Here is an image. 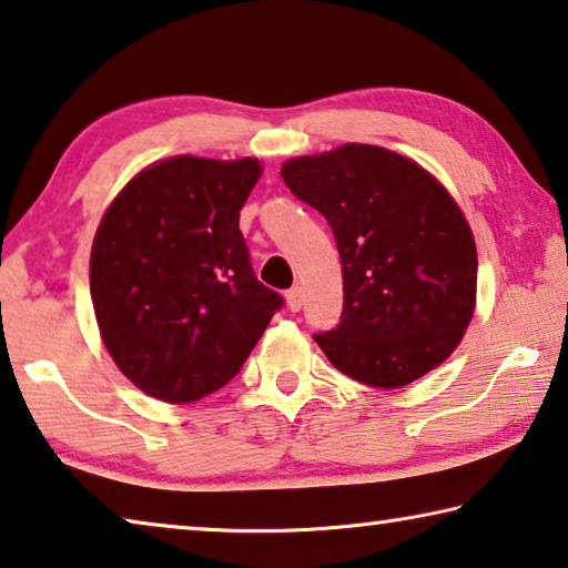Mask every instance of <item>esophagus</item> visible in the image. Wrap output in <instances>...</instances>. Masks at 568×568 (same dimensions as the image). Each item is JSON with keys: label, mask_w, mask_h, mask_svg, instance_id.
<instances>
[{"label": "esophagus", "mask_w": 568, "mask_h": 568, "mask_svg": "<svg viewBox=\"0 0 568 568\" xmlns=\"http://www.w3.org/2000/svg\"><path fill=\"white\" fill-rule=\"evenodd\" d=\"M302 304H304V292H302V286H292V290L286 292V306H290L292 312H300V310H302Z\"/></svg>", "instance_id": "34e87169"}]
</instances>
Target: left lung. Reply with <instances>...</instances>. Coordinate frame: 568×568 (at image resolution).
<instances>
[{
  "label": "left lung",
  "mask_w": 568,
  "mask_h": 568,
  "mask_svg": "<svg viewBox=\"0 0 568 568\" xmlns=\"http://www.w3.org/2000/svg\"><path fill=\"white\" fill-rule=\"evenodd\" d=\"M282 179L337 239L342 322L314 337L332 365L383 389L443 365L478 290L476 239L448 189L413 158L367 143L290 158Z\"/></svg>",
  "instance_id": "obj_1"
}]
</instances>
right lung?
<instances>
[{
    "label": "right lung",
    "mask_w": 568,
    "mask_h": 568,
    "mask_svg": "<svg viewBox=\"0 0 568 568\" xmlns=\"http://www.w3.org/2000/svg\"><path fill=\"white\" fill-rule=\"evenodd\" d=\"M262 171L258 158H163L102 213L90 254L100 339L161 403H196L234 379L282 306L239 231Z\"/></svg>",
    "instance_id": "1"
}]
</instances>
